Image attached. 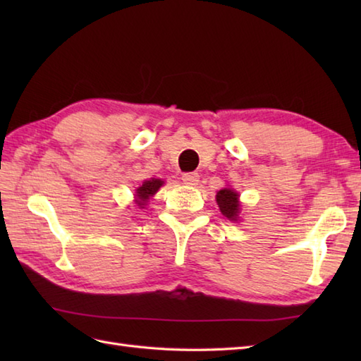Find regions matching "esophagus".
I'll list each match as a JSON object with an SVG mask.
<instances>
[{
	"label": "esophagus",
	"instance_id": "obj_1",
	"mask_svg": "<svg viewBox=\"0 0 361 361\" xmlns=\"http://www.w3.org/2000/svg\"><path fill=\"white\" fill-rule=\"evenodd\" d=\"M181 180L188 186H195L197 183H198V180H200V175H198L197 172H186V173H183Z\"/></svg>",
	"mask_w": 361,
	"mask_h": 361
}]
</instances>
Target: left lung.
Instances as JSON below:
<instances>
[{
	"label": "left lung",
	"instance_id": "left-lung-1",
	"mask_svg": "<svg viewBox=\"0 0 361 361\" xmlns=\"http://www.w3.org/2000/svg\"><path fill=\"white\" fill-rule=\"evenodd\" d=\"M216 200L221 214L229 220H237L239 214V194L234 192L233 189L225 188L217 192Z\"/></svg>",
	"mask_w": 361,
	"mask_h": 361
}]
</instances>
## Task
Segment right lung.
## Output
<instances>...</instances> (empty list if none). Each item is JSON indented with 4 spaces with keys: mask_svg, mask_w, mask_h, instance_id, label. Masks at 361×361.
<instances>
[{
    "mask_svg": "<svg viewBox=\"0 0 361 361\" xmlns=\"http://www.w3.org/2000/svg\"><path fill=\"white\" fill-rule=\"evenodd\" d=\"M163 186V181L158 180V178H152V180H145L142 183V186H140L136 189V197H137V206H141V208H144V204L147 203L149 198L152 195L157 194V190Z\"/></svg>",
    "mask_w": 361,
    "mask_h": 361,
    "instance_id": "1",
    "label": "right lung"
}]
</instances>
